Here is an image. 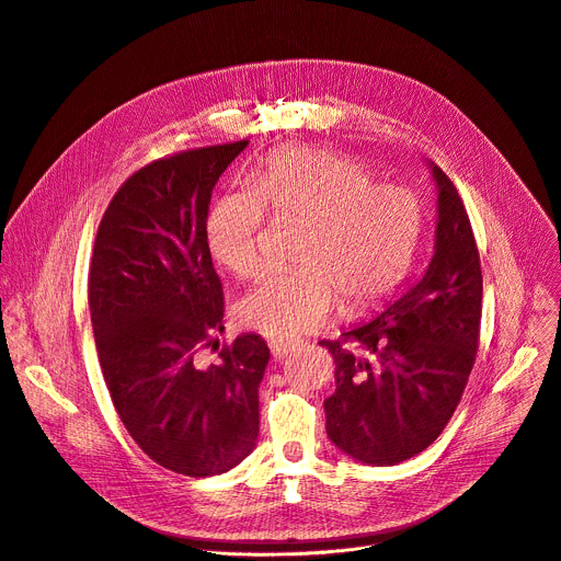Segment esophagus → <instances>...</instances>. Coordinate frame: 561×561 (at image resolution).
<instances>
[{"instance_id": "1", "label": "esophagus", "mask_w": 561, "mask_h": 561, "mask_svg": "<svg viewBox=\"0 0 561 561\" xmlns=\"http://www.w3.org/2000/svg\"><path fill=\"white\" fill-rule=\"evenodd\" d=\"M270 348H272V355L276 359H283V357H287L289 353H294L296 348H299V342L289 340V337H272L270 340Z\"/></svg>"}]
</instances>
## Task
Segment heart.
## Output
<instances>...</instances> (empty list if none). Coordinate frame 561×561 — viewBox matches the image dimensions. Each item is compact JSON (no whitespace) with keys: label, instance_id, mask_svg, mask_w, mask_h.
I'll use <instances>...</instances> for the list:
<instances>
[{"label":"heart","instance_id":"1","mask_svg":"<svg viewBox=\"0 0 561 561\" xmlns=\"http://www.w3.org/2000/svg\"><path fill=\"white\" fill-rule=\"evenodd\" d=\"M306 224L299 270L255 285L240 304L244 321L267 335H304L344 306L378 308L408 278L421 240L423 208L405 185L374 183L357 158L321 147L274 151L255 185L224 192L208 213L206 240L219 265L238 278L265 270L262 233L270 219Z\"/></svg>","mask_w":561,"mask_h":561}]
</instances>
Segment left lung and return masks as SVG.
I'll use <instances>...</instances> for the list:
<instances>
[{"mask_svg": "<svg viewBox=\"0 0 561 561\" xmlns=\"http://www.w3.org/2000/svg\"><path fill=\"white\" fill-rule=\"evenodd\" d=\"M437 181L431 267L369 323L321 346L335 357L325 433L346 455L387 467L431 446L450 421L476 365L482 270L473 228L453 181Z\"/></svg>", "mask_w": 561, "mask_h": 561, "instance_id": "left-lung-1", "label": "left lung"}]
</instances>
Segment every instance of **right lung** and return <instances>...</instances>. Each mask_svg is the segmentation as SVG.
I'll list each match as a JSON object with an SVG mask.
<instances>
[{
	"instance_id": "add662e5",
	"label": "right lung",
	"mask_w": 561,
	"mask_h": 561,
	"mask_svg": "<svg viewBox=\"0 0 561 561\" xmlns=\"http://www.w3.org/2000/svg\"><path fill=\"white\" fill-rule=\"evenodd\" d=\"M249 140L187 149L130 174L99 224L88 304L113 405L156 465L210 478L253 450L270 348L240 335L217 365L196 359L224 331L206 219L213 187Z\"/></svg>"
}]
</instances>
